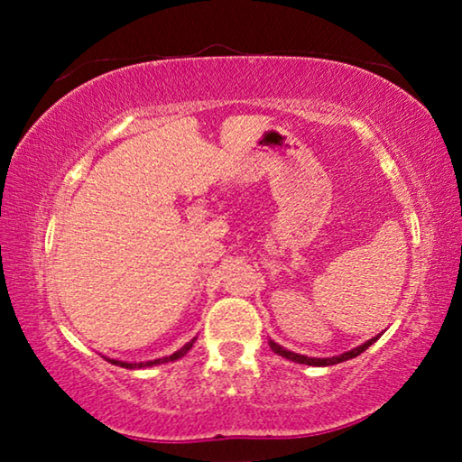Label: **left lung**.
<instances>
[{
    "instance_id": "left-lung-1",
    "label": "left lung",
    "mask_w": 462,
    "mask_h": 462,
    "mask_svg": "<svg viewBox=\"0 0 462 462\" xmlns=\"http://www.w3.org/2000/svg\"><path fill=\"white\" fill-rule=\"evenodd\" d=\"M378 338H381V334H376L374 338L365 340L364 345L356 346V349H351V351H345V353H340V356H334V357H307V356H300V353L288 351L286 346L277 345L275 340H271V338H269V346H271V349H273V351L277 353V356L286 357V359H290V362H294V364H305V365H318V368H321V365H334V364L346 362V359H353V357H357L359 353H364L365 349H368V346H370L372 343H376Z\"/></svg>"
}]
</instances>
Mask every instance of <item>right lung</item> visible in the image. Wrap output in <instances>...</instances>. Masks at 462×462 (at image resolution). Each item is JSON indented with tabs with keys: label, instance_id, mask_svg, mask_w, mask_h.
Instances as JSON below:
<instances>
[{
	"label": "right lung",
	"instance_id": "right-lung-1",
	"mask_svg": "<svg viewBox=\"0 0 462 462\" xmlns=\"http://www.w3.org/2000/svg\"><path fill=\"white\" fill-rule=\"evenodd\" d=\"M195 340H198V337L195 338H191L189 340V343L185 345V346H180L179 351H174L172 356H166V357H160V359H151V362H134V364H130V362H119V359H106V362H111L113 365H122V368H128V370H134V368H151V365H160V364H168V362H176V359H180L182 356H187L189 351H191V346H193V343Z\"/></svg>",
	"mask_w": 462,
	"mask_h": 462
}]
</instances>
